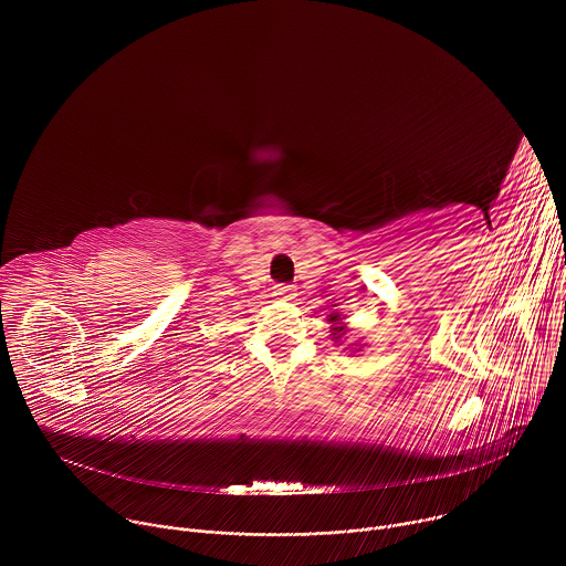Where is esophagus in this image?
Listing matches in <instances>:
<instances>
[{
	"label": "esophagus",
	"instance_id": "esophagus-1",
	"mask_svg": "<svg viewBox=\"0 0 566 566\" xmlns=\"http://www.w3.org/2000/svg\"><path fill=\"white\" fill-rule=\"evenodd\" d=\"M273 293L282 300H293L295 297V289L291 284H275L273 286Z\"/></svg>",
	"mask_w": 566,
	"mask_h": 566
}]
</instances>
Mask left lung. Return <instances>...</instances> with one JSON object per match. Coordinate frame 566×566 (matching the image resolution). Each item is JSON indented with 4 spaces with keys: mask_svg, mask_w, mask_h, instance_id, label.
Returning a JSON list of instances; mask_svg holds the SVG:
<instances>
[{
    "mask_svg": "<svg viewBox=\"0 0 566 566\" xmlns=\"http://www.w3.org/2000/svg\"><path fill=\"white\" fill-rule=\"evenodd\" d=\"M336 319H338V315L332 313V322H336ZM334 336H336V338H343V336H345V327H334Z\"/></svg>",
    "mask_w": 566,
    "mask_h": 566,
    "instance_id": "1",
    "label": "left lung"
}]
</instances>
